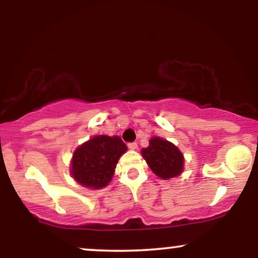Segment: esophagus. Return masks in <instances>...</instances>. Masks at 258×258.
<instances>
[{"instance_id": "1", "label": "esophagus", "mask_w": 258, "mask_h": 258, "mask_svg": "<svg viewBox=\"0 0 258 258\" xmlns=\"http://www.w3.org/2000/svg\"><path fill=\"white\" fill-rule=\"evenodd\" d=\"M128 148L131 150H137L138 149V144L137 143H130L128 144Z\"/></svg>"}]
</instances>
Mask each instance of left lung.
Wrapping results in <instances>:
<instances>
[{"instance_id":"1","label":"left lung","mask_w":258,"mask_h":258,"mask_svg":"<svg viewBox=\"0 0 258 258\" xmlns=\"http://www.w3.org/2000/svg\"><path fill=\"white\" fill-rule=\"evenodd\" d=\"M142 156L159 178L171 179L184 170V156L173 143L161 137L150 138L149 146L142 149Z\"/></svg>"}]
</instances>
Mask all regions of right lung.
<instances>
[{"label":"right lung","instance_id":"obj_1","mask_svg":"<svg viewBox=\"0 0 258 258\" xmlns=\"http://www.w3.org/2000/svg\"><path fill=\"white\" fill-rule=\"evenodd\" d=\"M127 146L119 136H94L75 149L70 174L88 189H102L110 183L115 168Z\"/></svg>","mask_w":258,"mask_h":258}]
</instances>
